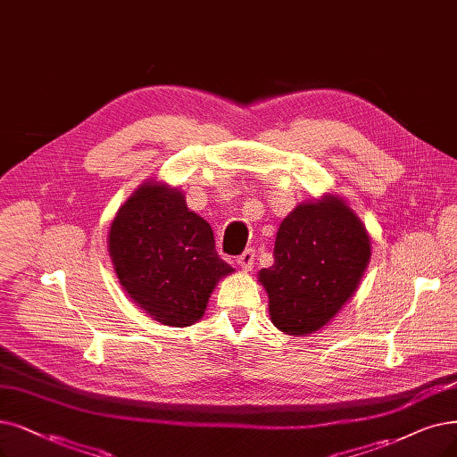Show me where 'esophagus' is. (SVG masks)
<instances>
[{"label":"esophagus","instance_id":"1","mask_svg":"<svg viewBox=\"0 0 457 457\" xmlns=\"http://www.w3.org/2000/svg\"><path fill=\"white\" fill-rule=\"evenodd\" d=\"M236 262L240 264V268L242 270H245V271H249L251 268H253V264H254V251L253 249H245L238 259H236Z\"/></svg>","mask_w":457,"mask_h":457}]
</instances>
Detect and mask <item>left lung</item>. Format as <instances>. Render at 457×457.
Segmentation results:
<instances>
[{
    "mask_svg": "<svg viewBox=\"0 0 457 457\" xmlns=\"http://www.w3.org/2000/svg\"><path fill=\"white\" fill-rule=\"evenodd\" d=\"M371 257L370 236L341 198L300 204L278 230L273 264L259 271L281 332L320 330L353 296Z\"/></svg>",
    "mask_w": 457,
    "mask_h": 457,
    "instance_id": "obj_1",
    "label": "left lung"
}]
</instances>
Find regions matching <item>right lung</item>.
Wrapping results in <instances>:
<instances>
[{
  "label": "right lung",
  "instance_id": "obj_1",
  "mask_svg": "<svg viewBox=\"0 0 457 457\" xmlns=\"http://www.w3.org/2000/svg\"><path fill=\"white\" fill-rule=\"evenodd\" d=\"M108 251L123 288L154 320L191 326L215 283L234 271L215 251L213 230L178 189L142 186L116 213Z\"/></svg>",
  "mask_w": 457,
  "mask_h": 457
}]
</instances>
